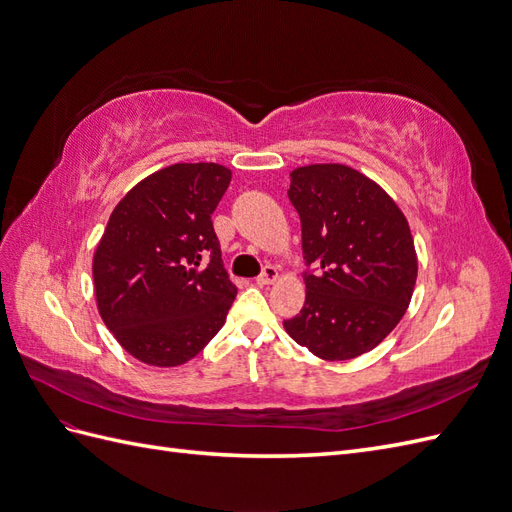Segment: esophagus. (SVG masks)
Wrapping results in <instances>:
<instances>
[{
  "label": "esophagus",
  "instance_id": "obj_1",
  "mask_svg": "<svg viewBox=\"0 0 512 512\" xmlns=\"http://www.w3.org/2000/svg\"><path fill=\"white\" fill-rule=\"evenodd\" d=\"M277 275H280V273H277V269L267 265L265 269H262V273L256 277V284L258 286H269V284H273L277 280Z\"/></svg>",
  "mask_w": 512,
  "mask_h": 512
}]
</instances>
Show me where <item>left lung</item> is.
Wrapping results in <instances>:
<instances>
[{
	"label": "left lung",
	"mask_w": 512,
	"mask_h": 512,
	"mask_svg": "<svg viewBox=\"0 0 512 512\" xmlns=\"http://www.w3.org/2000/svg\"><path fill=\"white\" fill-rule=\"evenodd\" d=\"M288 198L301 218L307 292L284 329L324 361L361 356L410 305L418 262L408 220L378 183L344 164L294 168Z\"/></svg>",
	"instance_id": "8db88e82"
}]
</instances>
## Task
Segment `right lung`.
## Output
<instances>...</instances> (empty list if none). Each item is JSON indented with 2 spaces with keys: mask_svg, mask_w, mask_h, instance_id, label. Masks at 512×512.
I'll list each match as a JSON object with an SVG mask.
<instances>
[{
  "mask_svg": "<svg viewBox=\"0 0 512 512\" xmlns=\"http://www.w3.org/2000/svg\"><path fill=\"white\" fill-rule=\"evenodd\" d=\"M232 173L173 164L119 200L94 254L98 312L123 350L156 367L188 363L237 297L211 213Z\"/></svg>",
  "mask_w": 512,
  "mask_h": 512,
  "instance_id": "1",
  "label": "right lung"
}]
</instances>
